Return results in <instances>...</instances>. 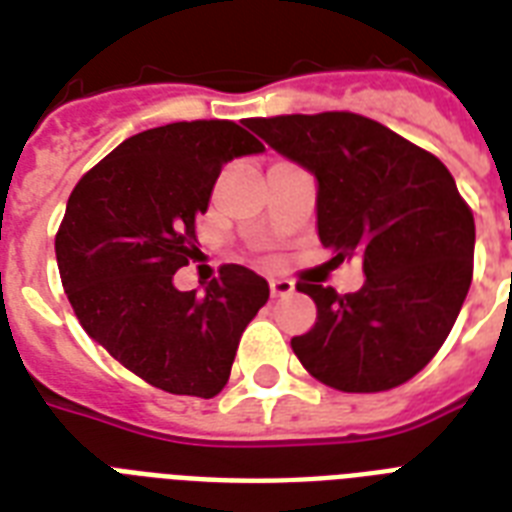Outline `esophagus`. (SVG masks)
Returning <instances> with one entry per match:
<instances>
[{
  "mask_svg": "<svg viewBox=\"0 0 512 512\" xmlns=\"http://www.w3.org/2000/svg\"><path fill=\"white\" fill-rule=\"evenodd\" d=\"M295 292V284L287 279H271V295L273 297H287Z\"/></svg>",
  "mask_w": 512,
  "mask_h": 512,
  "instance_id": "obj_1",
  "label": "esophagus"
}]
</instances>
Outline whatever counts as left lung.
I'll return each mask as SVG.
<instances>
[{"label":"left lung","instance_id":"1","mask_svg":"<svg viewBox=\"0 0 512 512\" xmlns=\"http://www.w3.org/2000/svg\"><path fill=\"white\" fill-rule=\"evenodd\" d=\"M244 124L316 177L321 244L337 263L358 257L364 265V287L350 295L297 284L316 303L311 332L292 337L300 364L345 393L412 380L452 332L473 279L476 223L452 172L348 111Z\"/></svg>","mask_w":512,"mask_h":512}]
</instances>
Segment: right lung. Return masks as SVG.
<instances>
[{
	"instance_id": "right-lung-1",
	"label": "right lung",
	"mask_w": 512,
	"mask_h": 512,
	"mask_svg": "<svg viewBox=\"0 0 512 512\" xmlns=\"http://www.w3.org/2000/svg\"><path fill=\"white\" fill-rule=\"evenodd\" d=\"M263 151L233 122H175L124 140L68 196L55 239L68 303L92 340L154 388L217 396L241 332L268 303V281L244 265H223L204 295L172 281L220 170Z\"/></svg>"
}]
</instances>
